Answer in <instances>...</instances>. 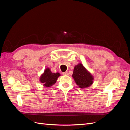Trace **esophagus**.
Instances as JSON below:
<instances>
[{
    "mask_svg": "<svg viewBox=\"0 0 130 130\" xmlns=\"http://www.w3.org/2000/svg\"><path fill=\"white\" fill-rule=\"evenodd\" d=\"M63 75H68V72H64L62 73Z\"/></svg>",
    "mask_w": 130,
    "mask_h": 130,
    "instance_id": "obj_1",
    "label": "esophagus"
}]
</instances>
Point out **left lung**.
I'll use <instances>...</instances> for the list:
<instances>
[{"label": "left lung", "mask_w": 130, "mask_h": 130, "mask_svg": "<svg viewBox=\"0 0 130 130\" xmlns=\"http://www.w3.org/2000/svg\"><path fill=\"white\" fill-rule=\"evenodd\" d=\"M72 77L80 88H88L93 83L94 77L81 63L74 67Z\"/></svg>", "instance_id": "8db88e82"}]
</instances>
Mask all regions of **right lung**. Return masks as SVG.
Masks as SVG:
<instances>
[{
	"label": "right lung",
	"mask_w": 130,
	"mask_h": 130,
	"mask_svg": "<svg viewBox=\"0 0 130 130\" xmlns=\"http://www.w3.org/2000/svg\"><path fill=\"white\" fill-rule=\"evenodd\" d=\"M61 76L59 73H54L51 72L50 69L46 68L40 77V81L44 87H50L56 82L58 77Z\"/></svg>",
	"instance_id": "1"
}]
</instances>
